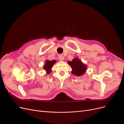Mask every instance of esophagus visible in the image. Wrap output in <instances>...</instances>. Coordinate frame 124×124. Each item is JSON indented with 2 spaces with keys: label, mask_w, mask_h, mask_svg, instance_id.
<instances>
[{
  "label": "esophagus",
  "mask_w": 124,
  "mask_h": 124,
  "mask_svg": "<svg viewBox=\"0 0 124 124\" xmlns=\"http://www.w3.org/2000/svg\"><path fill=\"white\" fill-rule=\"evenodd\" d=\"M58 58L60 61H63V60H64V57H63V56L62 55H59Z\"/></svg>",
  "instance_id": "esophagus-1"
}]
</instances>
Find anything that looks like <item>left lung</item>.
Wrapping results in <instances>:
<instances>
[{
  "label": "left lung",
  "instance_id": "8db88e82",
  "mask_svg": "<svg viewBox=\"0 0 124 124\" xmlns=\"http://www.w3.org/2000/svg\"><path fill=\"white\" fill-rule=\"evenodd\" d=\"M68 63L72 69V73L75 76L78 77L82 76L87 70V66L78 58H74L72 61L68 62Z\"/></svg>",
  "mask_w": 124,
  "mask_h": 124
}]
</instances>
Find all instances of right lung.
I'll return each instance as SVG.
<instances>
[{"mask_svg":"<svg viewBox=\"0 0 124 124\" xmlns=\"http://www.w3.org/2000/svg\"><path fill=\"white\" fill-rule=\"evenodd\" d=\"M56 61L55 60H52V61H47L43 66V69L46 71L47 74H50L51 72V69L52 67L56 63Z\"/></svg>","mask_w":124,"mask_h":124,"instance_id":"1","label":"right lung"}]
</instances>
